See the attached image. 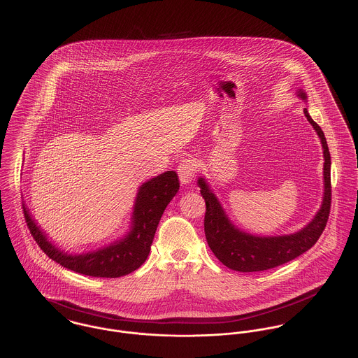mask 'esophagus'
Masks as SVG:
<instances>
[{
	"label": "esophagus",
	"mask_w": 358,
	"mask_h": 358,
	"mask_svg": "<svg viewBox=\"0 0 358 358\" xmlns=\"http://www.w3.org/2000/svg\"><path fill=\"white\" fill-rule=\"evenodd\" d=\"M177 173L180 177V181L182 184H191L197 173V165L196 161L192 158H187L182 159L178 166H177Z\"/></svg>",
	"instance_id": "esophagus-1"
}]
</instances>
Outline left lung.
<instances>
[{
  "label": "left lung",
  "instance_id": "obj_1",
  "mask_svg": "<svg viewBox=\"0 0 358 358\" xmlns=\"http://www.w3.org/2000/svg\"><path fill=\"white\" fill-rule=\"evenodd\" d=\"M297 95L306 101V94L301 88L297 90ZM303 114L309 124L316 131L323 145V178L324 192L320 210L316 213L301 230L293 234L285 236H253L240 230L231 223L220 206L218 197L210 189L207 181L200 177L197 184L200 193L206 201L204 215V233L213 253L218 257L226 267L240 273H256L264 271L285 264L313 247L322 236L327 220L330 215L331 207V157L327 140L322 128L310 118L309 113L303 109Z\"/></svg>",
  "mask_w": 358,
  "mask_h": 358
}]
</instances>
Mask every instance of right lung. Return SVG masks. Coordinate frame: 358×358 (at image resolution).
<instances>
[{"mask_svg": "<svg viewBox=\"0 0 358 358\" xmlns=\"http://www.w3.org/2000/svg\"><path fill=\"white\" fill-rule=\"evenodd\" d=\"M178 189V176L171 170L148 180L138 188L129 233L108 247L79 255H69L55 247L31 218L26 204L23 210L31 236L55 263L83 275L118 278L134 273L145 262L158 223Z\"/></svg>", "mask_w": 358, "mask_h": 358, "instance_id": "obj_1", "label": "right lung"}]
</instances>
